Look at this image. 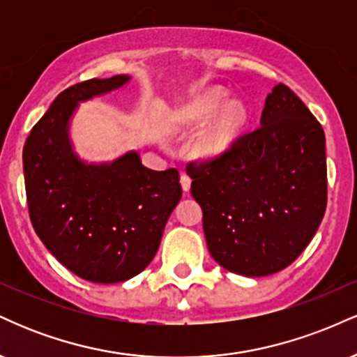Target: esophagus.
<instances>
[{
  "label": "esophagus",
  "instance_id": "esophagus-1",
  "mask_svg": "<svg viewBox=\"0 0 357 357\" xmlns=\"http://www.w3.org/2000/svg\"><path fill=\"white\" fill-rule=\"evenodd\" d=\"M181 186H183L184 191H190V188H191V178H190V176H188L186 173L181 174Z\"/></svg>",
  "mask_w": 357,
  "mask_h": 357
}]
</instances>
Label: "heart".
Returning <instances> with one entry per match:
<instances>
[{
  "instance_id": "b5f03b06",
  "label": "heart",
  "mask_w": 357,
  "mask_h": 357,
  "mask_svg": "<svg viewBox=\"0 0 357 357\" xmlns=\"http://www.w3.org/2000/svg\"><path fill=\"white\" fill-rule=\"evenodd\" d=\"M228 92L227 90L215 87L206 90L203 96L196 97L190 105H186L183 110V119L186 122H206L211 117H215L216 114L223 107L220 117L216 119V122L213 124L206 132L203 134L202 141H199V151L206 155H216L221 151L227 149L233 141V137L236 136L238 129L243 124L247 112H245L243 104L238 100H231L227 103Z\"/></svg>"
}]
</instances>
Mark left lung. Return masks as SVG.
<instances>
[{"label": "left lung", "mask_w": 357, "mask_h": 357, "mask_svg": "<svg viewBox=\"0 0 357 357\" xmlns=\"http://www.w3.org/2000/svg\"><path fill=\"white\" fill-rule=\"evenodd\" d=\"M188 173L211 257L240 275L289 267L326 213L324 129L284 84L267 96L257 129L215 158L190 162Z\"/></svg>", "instance_id": "obj_1"}]
</instances>
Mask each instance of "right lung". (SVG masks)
<instances>
[{"mask_svg":"<svg viewBox=\"0 0 357 357\" xmlns=\"http://www.w3.org/2000/svg\"><path fill=\"white\" fill-rule=\"evenodd\" d=\"M126 82L116 75L65 89L23 147L36 235L61 265L96 284L129 280L151 264L183 195L178 169H147L134 151L110 165H85L72 153L68 122L79 102Z\"/></svg>","mask_w":357,"mask_h":357,"instance_id":"1","label":"right lung"}]
</instances>
